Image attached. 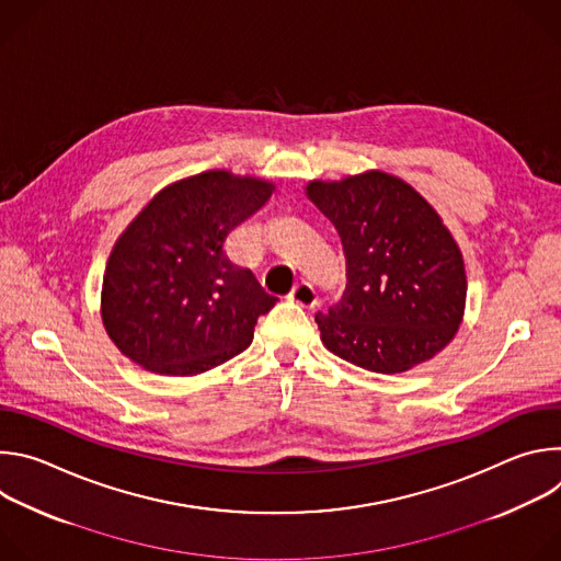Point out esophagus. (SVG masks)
I'll list each match as a JSON object with an SVG mask.
<instances>
[{
    "label": "esophagus",
    "instance_id": "34e87169",
    "mask_svg": "<svg viewBox=\"0 0 561 561\" xmlns=\"http://www.w3.org/2000/svg\"><path fill=\"white\" fill-rule=\"evenodd\" d=\"M288 299L295 301V304H299V306H304V308H312V306L317 304V293H314V288H312L308 282H299V284L290 290Z\"/></svg>",
    "mask_w": 561,
    "mask_h": 561
}]
</instances>
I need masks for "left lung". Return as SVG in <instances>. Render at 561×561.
Listing matches in <instances>:
<instances>
[{
  "mask_svg": "<svg viewBox=\"0 0 561 561\" xmlns=\"http://www.w3.org/2000/svg\"><path fill=\"white\" fill-rule=\"evenodd\" d=\"M306 195L335 224L346 257L342 299L314 314L324 346L381 375L446 348L463 319L468 282L439 213L383 171L312 180Z\"/></svg>",
  "mask_w": 561,
  "mask_h": 561,
  "instance_id": "left-lung-1",
  "label": "left lung"
}]
</instances>
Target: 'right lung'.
Masks as SVG:
<instances>
[{
	"instance_id": "obj_1",
	"label": "right lung",
	"mask_w": 561,
	"mask_h": 561,
	"mask_svg": "<svg viewBox=\"0 0 561 561\" xmlns=\"http://www.w3.org/2000/svg\"><path fill=\"white\" fill-rule=\"evenodd\" d=\"M275 184L206 171L159 191L124 228L102 282V322L144 370L206 373L247 351L277 297L226 257L228 232L257 213Z\"/></svg>"
}]
</instances>
